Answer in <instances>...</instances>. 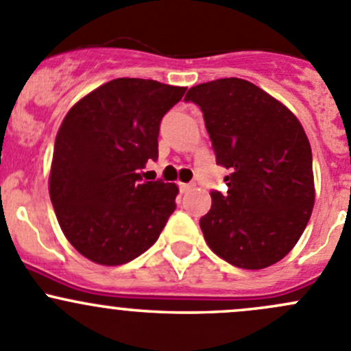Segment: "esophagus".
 <instances>
[{"instance_id": "34e87169", "label": "esophagus", "mask_w": 351, "mask_h": 351, "mask_svg": "<svg viewBox=\"0 0 351 351\" xmlns=\"http://www.w3.org/2000/svg\"><path fill=\"white\" fill-rule=\"evenodd\" d=\"M180 192L182 193H185V192H189V190H192V183H180Z\"/></svg>"}]
</instances>
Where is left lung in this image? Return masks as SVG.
Instances as JSON below:
<instances>
[{
    "label": "left lung",
    "mask_w": 351,
    "mask_h": 351,
    "mask_svg": "<svg viewBox=\"0 0 351 351\" xmlns=\"http://www.w3.org/2000/svg\"><path fill=\"white\" fill-rule=\"evenodd\" d=\"M204 113L228 193L210 192L200 219L208 247L234 267L277 263L302 236L314 207L313 153L297 117L239 77L208 81L185 97Z\"/></svg>",
    "instance_id": "8db88e82"
}]
</instances>
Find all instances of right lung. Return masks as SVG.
<instances>
[{"label":"right lung","instance_id":"1","mask_svg":"<svg viewBox=\"0 0 351 351\" xmlns=\"http://www.w3.org/2000/svg\"><path fill=\"white\" fill-rule=\"evenodd\" d=\"M186 88L119 77L67 112L54 144L49 193L59 226L98 265L132 261L158 241L175 212L178 186L143 183L158 159L159 123Z\"/></svg>","mask_w":351,"mask_h":351}]
</instances>
